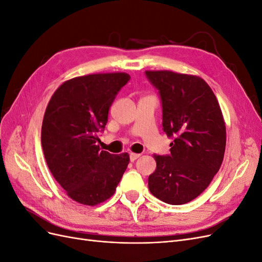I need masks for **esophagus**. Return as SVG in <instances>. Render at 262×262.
<instances>
[{"instance_id":"1","label":"esophagus","mask_w":262,"mask_h":262,"mask_svg":"<svg viewBox=\"0 0 262 262\" xmlns=\"http://www.w3.org/2000/svg\"><path fill=\"white\" fill-rule=\"evenodd\" d=\"M140 156H141L140 154H136V153H131V154H130V161H131V162H134V161H137V160H138V158H139Z\"/></svg>"}]
</instances>
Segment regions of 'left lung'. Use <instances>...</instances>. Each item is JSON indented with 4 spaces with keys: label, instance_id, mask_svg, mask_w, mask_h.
I'll return each mask as SVG.
<instances>
[{
    "label": "left lung",
    "instance_id": "left-lung-1",
    "mask_svg": "<svg viewBox=\"0 0 262 262\" xmlns=\"http://www.w3.org/2000/svg\"><path fill=\"white\" fill-rule=\"evenodd\" d=\"M160 93L163 129L170 155L154 154L156 169L148 177L150 193L165 203L179 205L200 195L224 158L226 128L211 87L196 75L171 71H145Z\"/></svg>",
    "mask_w": 262,
    "mask_h": 262
}]
</instances>
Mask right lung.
<instances>
[{"label":"right lung","instance_id":"right-lung-1","mask_svg":"<svg viewBox=\"0 0 262 262\" xmlns=\"http://www.w3.org/2000/svg\"><path fill=\"white\" fill-rule=\"evenodd\" d=\"M123 72L98 73L66 81L47 106L41 145L47 165L71 199L97 205L112 196L130 157L100 150L98 133L118 92L128 83Z\"/></svg>","mask_w":262,"mask_h":262}]
</instances>
